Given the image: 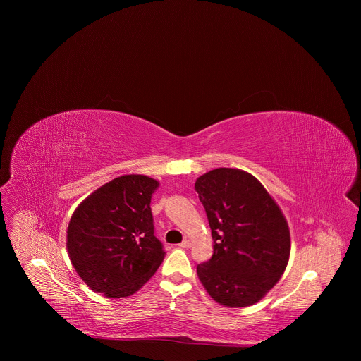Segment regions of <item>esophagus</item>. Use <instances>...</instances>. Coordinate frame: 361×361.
<instances>
[{
  "instance_id": "obj_1",
  "label": "esophagus",
  "mask_w": 361,
  "mask_h": 361,
  "mask_svg": "<svg viewBox=\"0 0 361 361\" xmlns=\"http://www.w3.org/2000/svg\"><path fill=\"white\" fill-rule=\"evenodd\" d=\"M190 246H192V242H190V240H183V242L179 245L180 249H189Z\"/></svg>"
}]
</instances>
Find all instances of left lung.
<instances>
[{"mask_svg": "<svg viewBox=\"0 0 361 361\" xmlns=\"http://www.w3.org/2000/svg\"><path fill=\"white\" fill-rule=\"evenodd\" d=\"M206 208L214 255L197 276L216 303L238 309L259 302L281 279L290 256L282 209L256 176L216 168L195 183Z\"/></svg>", "mask_w": 361, "mask_h": 361, "instance_id": "left-lung-1", "label": "left lung"}]
</instances>
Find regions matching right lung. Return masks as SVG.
<instances>
[{"label":"right lung","mask_w":361,"mask_h":361,"mask_svg":"<svg viewBox=\"0 0 361 361\" xmlns=\"http://www.w3.org/2000/svg\"><path fill=\"white\" fill-rule=\"evenodd\" d=\"M159 182L122 175L89 195L73 211L66 250L82 281L104 298L136 293L165 257L154 236L152 197Z\"/></svg>","instance_id":"obj_1"}]
</instances>
